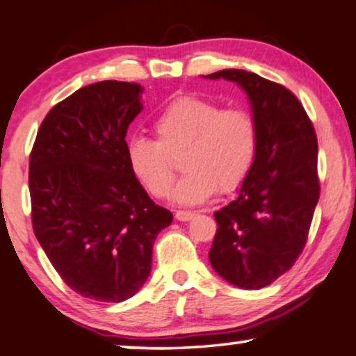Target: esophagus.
Masks as SVG:
<instances>
[{
    "label": "esophagus",
    "mask_w": 356,
    "mask_h": 356,
    "mask_svg": "<svg viewBox=\"0 0 356 356\" xmlns=\"http://www.w3.org/2000/svg\"><path fill=\"white\" fill-rule=\"evenodd\" d=\"M175 220H179V222H188L192 217H195V213L193 211H175Z\"/></svg>",
    "instance_id": "obj_1"
}]
</instances>
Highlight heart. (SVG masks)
I'll list each match as a JSON object with an SVG mask.
<instances>
[{
	"label": "heart",
	"mask_w": 356,
	"mask_h": 356,
	"mask_svg": "<svg viewBox=\"0 0 356 356\" xmlns=\"http://www.w3.org/2000/svg\"><path fill=\"white\" fill-rule=\"evenodd\" d=\"M156 141L133 139L128 163L151 195L165 197L172 187L181 157L186 175L177 182V205H200L220 191L232 192L243 184L253 165L258 128L248 111L222 108L200 97L174 98L152 124Z\"/></svg>",
	"instance_id": "1"
}]
</instances>
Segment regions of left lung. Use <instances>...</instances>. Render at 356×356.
Returning a JSON list of instances; mask_svg holds the SVG:
<instances>
[{"label": "left lung", "instance_id": "8db88e82", "mask_svg": "<svg viewBox=\"0 0 356 356\" xmlns=\"http://www.w3.org/2000/svg\"><path fill=\"white\" fill-rule=\"evenodd\" d=\"M240 85L251 103L258 147L238 197L215 211L211 268L243 289H261L294 266L321 195L317 136L298 97L253 72L207 75Z\"/></svg>", "mask_w": 356, "mask_h": 356}]
</instances>
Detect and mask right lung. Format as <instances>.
I'll list each match as a JSON object with an SVG mask.
<instances>
[{
	"label": "right lung",
	"mask_w": 356,
	"mask_h": 356,
	"mask_svg": "<svg viewBox=\"0 0 356 356\" xmlns=\"http://www.w3.org/2000/svg\"><path fill=\"white\" fill-rule=\"evenodd\" d=\"M141 93L116 80L82 87L49 111L29 157L34 235L65 284L100 302L141 289L156 236L172 223L128 163Z\"/></svg>",
	"instance_id": "obj_1"
}]
</instances>
